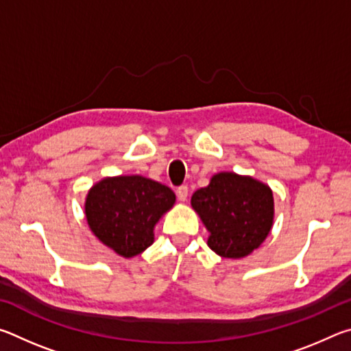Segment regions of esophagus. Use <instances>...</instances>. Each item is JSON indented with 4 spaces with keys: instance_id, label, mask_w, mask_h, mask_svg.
<instances>
[{
    "instance_id": "1",
    "label": "esophagus",
    "mask_w": 351,
    "mask_h": 351,
    "mask_svg": "<svg viewBox=\"0 0 351 351\" xmlns=\"http://www.w3.org/2000/svg\"><path fill=\"white\" fill-rule=\"evenodd\" d=\"M176 195H178V199L180 201H187L189 197V189L187 186H180L176 189Z\"/></svg>"
}]
</instances>
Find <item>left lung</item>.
<instances>
[{"label":"left lung","instance_id":"8db88e82","mask_svg":"<svg viewBox=\"0 0 351 351\" xmlns=\"http://www.w3.org/2000/svg\"><path fill=\"white\" fill-rule=\"evenodd\" d=\"M192 207L210 232L207 245L224 258H240L268 237L274 218L272 192L263 182L218 173L192 195Z\"/></svg>","mask_w":351,"mask_h":351}]
</instances>
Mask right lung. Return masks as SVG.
<instances>
[{
    "instance_id": "right-lung-1",
    "label": "right lung",
    "mask_w": 351,
    "mask_h": 351,
    "mask_svg": "<svg viewBox=\"0 0 351 351\" xmlns=\"http://www.w3.org/2000/svg\"><path fill=\"white\" fill-rule=\"evenodd\" d=\"M175 204L167 186L144 176L106 178L88 192L85 213L97 239L122 257L152 245L153 228Z\"/></svg>"
}]
</instances>
